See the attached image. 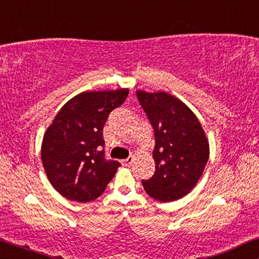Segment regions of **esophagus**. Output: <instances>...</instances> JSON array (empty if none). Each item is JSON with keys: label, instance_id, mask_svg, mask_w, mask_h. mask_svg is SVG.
<instances>
[{"label": "esophagus", "instance_id": "34e87169", "mask_svg": "<svg viewBox=\"0 0 259 259\" xmlns=\"http://www.w3.org/2000/svg\"><path fill=\"white\" fill-rule=\"evenodd\" d=\"M121 162H122V165H125V166H130V165L132 164V162H133V157H128L127 159H123V160H122Z\"/></svg>", "mask_w": 259, "mask_h": 259}]
</instances>
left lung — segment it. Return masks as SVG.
Wrapping results in <instances>:
<instances>
[{"instance_id": "1", "label": "left lung", "mask_w": 259, "mask_h": 259, "mask_svg": "<svg viewBox=\"0 0 259 259\" xmlns=\"http://www.w3.org/2000/svg\"><path fill=\"white\" fill-rule=\"evenodd\" d=\"M154 131L152 178L143 180L148 196L162 203L185 196L196 186L208 160V141L194 113L164 92L137 91Z\"/></svg>"}]
</instances>
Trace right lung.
Returning <instances> with one entry per match:
<instances>
[{"instance_id": "right-lung-1", "label": "right lung", "mask_w": 259, "mask_h": 259, "mask_svg": "<svg viewBox=\"0 0 259 259\" xmlns=\"http://www.w3.org/2000/svg\"><path fill=\"white\" fill-rule=\"evenodd\" d=\"M128 90L83 92L60 109L46 131L41 159L53 187L69 200L100 197L120 162L105 155L102 131L109 113L125 102Z\"/></svg>"}]
</instances>
